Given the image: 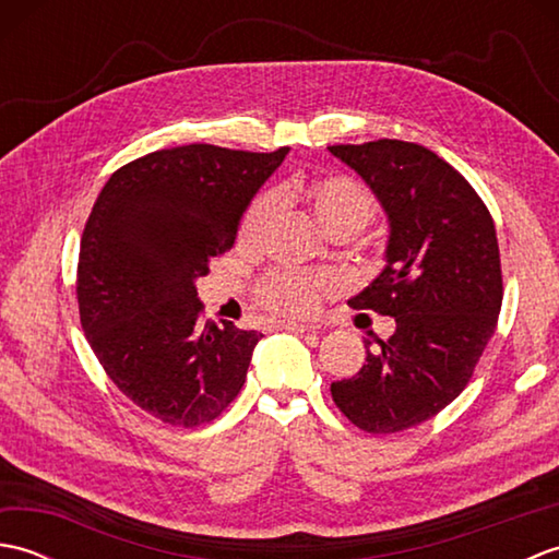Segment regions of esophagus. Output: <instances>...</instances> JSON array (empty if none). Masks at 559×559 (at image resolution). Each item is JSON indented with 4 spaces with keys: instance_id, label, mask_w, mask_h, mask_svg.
I'll use <instances>...</instances> for the list:
<instances>
[{
    "instance_id": "esophagus-1",
    "label": "esophagus",
    "mask_w": 559,
    "mask_h": 559,
    "mask_svg": "<svg viewBox=\"0 0 559 559\" xmlns=\"http://www.w3.org/2000/svg\"><path fill=\"white\" fill-rule=\"evenodd\" d=\"M278 329H286V331H295V334H305V331H312V324H302V322H278Z\"/></svg>"
}]
</instances>
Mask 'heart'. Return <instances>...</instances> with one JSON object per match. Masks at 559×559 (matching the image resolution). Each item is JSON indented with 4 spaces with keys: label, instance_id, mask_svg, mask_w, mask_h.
<instances>
[{
    "label": "heart",
    "instance_id": "b5f03b06",
    "mask_svg": "<svg viewBox=\"0 0 559 559\" xmlns=\"http://www.w3.org/2000/svg\"><path fill=\"white\" fill-rule=\"evenodd\" d=\"M276 201H302L326 233L341 228L358 230L374 213L372 197L367 194V189L360 182L350 180V177H290V180L273 189V197H259L247 209L240 223V242L245 247H257L264 240L273 218H276ZM334 288L336 278L324 271H273L261 281L259 300L271 312L305 317L312 314L322 295Z\"/></svg>",
    "mask_w": 559,
    "mask_h": 559
}]
</instances>
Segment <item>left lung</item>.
<instances>
[{"mask_svg":"<svg viewBox=\"0 0 559 559\" xmlns=\"http://www.w3.org/2000/svg\"><path fill=\"white\" fill-rule=\"evenodd\" d=\"M372 189L389 221L384 269L353 310L394 317L389 338L331 396L360 430L391 435L454 401L495 334L502 307L500 247L490 211L430 148L399 139L329 146Z\"/></svg>","mask_w":559,"mask_h":559,"instance_id":"obj_1","label":"left lung"}]
</instances>
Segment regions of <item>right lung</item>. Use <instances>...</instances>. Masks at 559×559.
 I'll use <instances>...</instances> for the list:
<instances>
[{"instance_id": "1", "label": "right lung", "mask_w": 559, "mask_h": 559, "mask_svg": "<svg viewBox=\"0 0 559 559\" xmlns=\"http://www.w3.org/2000/svg\"><path fill=\"white\" fill-rule=\"evenodd\" d=\"M288 151L163 148L100 189L81 237V326L117 389L153 418L204 425L242 389L261 334L201 322L197 278L233 247L249 201Z\"/></svg>"}]
</instances>
